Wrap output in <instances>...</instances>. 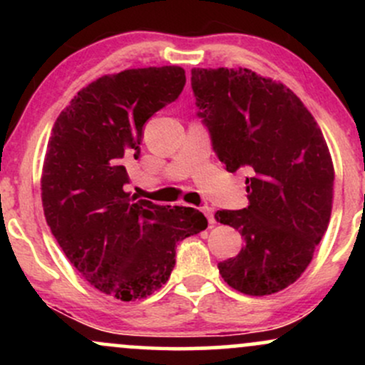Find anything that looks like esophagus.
<instances>
[{"instance_id": "1", "label": "esophagus", "mask_w": 365, "mask_h": 365, "mask_svg": "<svg viewBox=\"0 0 365 365\" xmlns=\"http://www.w3.org/2000/svg\"><path fill=\"white\" fill-rule=\"evenodd\" d=\"M202 212H204V215H206L209 225H215L216 223V221H215V209L206 206V207H202Z\"/></svg>"}]
</instances>
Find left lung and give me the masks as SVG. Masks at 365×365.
<instances>
[{
	"mask_svg": "<svg viewBox=\"0 0 365 365\" xmlns=\"http://www.w3.org/2000/svg\"><path fill=\"white\" fill-rule=\"evenodd\" d=\"M190 82L216 156L230 173H249V206L215 215L245 242L217 269L238 292L271 295L300 278L328 230L334 170L324 135L288 87L247 68H194Z\"/></svg>",
	"mask_w": 365,
	"mask_h": 365,
	"instance_id": "left-lung-1",
	"label": "left lung"
}]
</instances>
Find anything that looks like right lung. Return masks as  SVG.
<instances>
[{
  "mask_svg": "<svg viewBox=\"0 0 365 365\" xmlns=\"http://www.w3.org/2000/svg\"><path fill=\"white\" fill-rule=\"evenodd\" d=\"M180 66H149L89 83L60 113L44 159L43 207L75 269L113 299H144L168 282L177 244L207 228L194 207L130 197L125 163L140 156L144 125L177 101Z\"/></svg>",
  "mask_w": 365,
  "mask_h": 365,
  "instance_id": "1",
  "label": "right lung"
}]
</instances>
